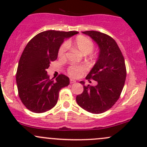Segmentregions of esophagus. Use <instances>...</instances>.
<instances>
[{"instance_id": "esophagus-1", "label": "esophagus", "mask_w": 147, "mask_h": 147, "mask_svg": "<svg viewBox=\"0 0 147 147\" xmlns=\"http://www.w3.org/2000/svg\"><path fill=\"white\" fill-rule=\"evenodd\" d=\"M70 84H73V83H75V82H76V81H75V80H72V79H70Z\"/></svg>"}]
</instances>
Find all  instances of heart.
<instances>
[{"mask_svg": "<svg viewBox=\"0 0 147 147\" xmlns=\"http://www.w3.org/2000/svg\"><path fill=\"white\" fill-rule=\"evenodd\" d=\"M68 47H72L74 49L78 50L81 54L86 55L93 51L94 45L89 38L83 35H79L74 40H68L67 42L61 45L58 51V56L60 59L65 58ZM86 70V67L84 65H71L67 69V73L70 77L77 78L84 73Z\"/></svg>", "mask_w": 147, "mask_h": 147, "instance_id": "obj_1", "label": "heart"}]
</instances>
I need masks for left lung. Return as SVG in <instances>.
<instances>
[{"label": "left lung", "mask_w": 147, "mask_h": 147, "mask_svg": "<svg viewBox=\"0 0 147 147\" xmlns=\"http://www.w3.org/2000/svg\"><path fill=\"white\" fill-rule=\"evenodd\" d=\"M98 45L97 61L88 74L86 80L97 82L96 86H85L76 97L77 104L93 114L106 112L115 104L121 93L126 77L125 61L115 40L109 35L94 30L82 32Z\"/></svg>", "instance_id": "obj_1"}]
</instances>
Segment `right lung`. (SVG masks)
Returning <instances> with one entry per match:
<instances>
[{
	"label": "right lung",
	"instance_id": "obj_1",
	"mask_svg": "<svg viewBox=\"0 0 147 147\" xmlns=\"http://www.w3.org/2000/svg\"><path fill=\"white\" fill-rule=\"evenodd\" d=\"M77 33L47 30L35 35L26 46L19 61L16 81L21 100L31 112L42 113L54 107L60 90L70 84L64 75L56 77V81L50 80L47 69L57 59L64 40Z\"/></svg>",
	"mask_w": 147,
	"mask_h": 147
}]
</instances>
